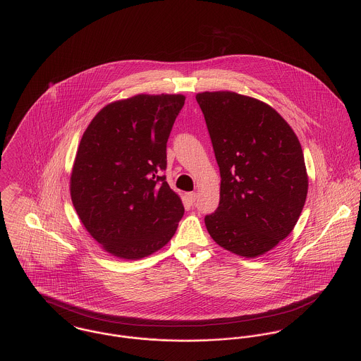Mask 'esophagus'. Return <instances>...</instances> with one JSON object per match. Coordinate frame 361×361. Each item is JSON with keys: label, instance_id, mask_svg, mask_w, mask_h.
I'll return each mask as SVG.
<instances>
[{"label": "esophagus", "instance_id": "34e87169", "mask_svg": "<svg viewBox=\"0 0 361 361\" xmlns=\"http://www.w3.org/2000/svg\"><path fill=\"white\" fill-rule=\"evenodd\" d=\"M186 198H188L189 204H192V205H193V204L196 202L197 193H188V195H186Z\"/></svg>", "mask_w": 361, "mask_h": 361}]
</instances>
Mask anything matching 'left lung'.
I'll list each match as a JSON object with an SVG mask.
<instances>
[{
  "label": "left lung",
  "mask_w": 361,
  "mask_h": 361,
  "mask_svg": "<svg viewBox=\"0 0 361 361\" xmlns=\"http://www.w3.org/2000/svg\"><path fill=\"white\" fill-rule=\"evenodd\" d=\"M221 172V198L205 215L209 235L233 254L255 258L296 225L307 173L295 132L269 104L229 91L197 94Z\"/></svg>",
  "instance_id": "8db88e82"
}]
</instances>
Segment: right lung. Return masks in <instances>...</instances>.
I'll return each mask as SVG.
<instances>
[{
	"mask_svg": "<svg viewBox=\"0 0 361 361\" xmlns=\"http://www.w3.org/2000/svg\"><path fill=\"white\" fill-rule=\"evenodd\" d=\"M183 95H136L103 107L84 132L70 178L73 205L111 255L140 259L172 238L185 208L165 175Z\"/></svg>",
	"mask_w": 361,
	"mask_h": 361,
	"instance_id": "add662e5",
	"label": "right lung"
}]
</instances>
